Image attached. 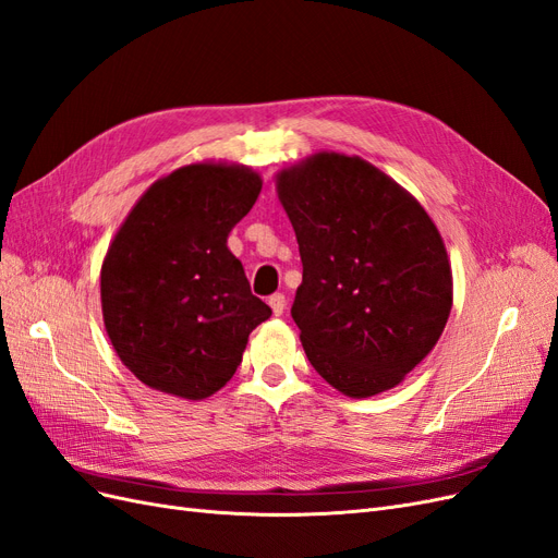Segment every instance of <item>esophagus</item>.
Listing matches in <instances>:
<instances>
[{
	"mask_svg": "<svg viewBox=\"0 0 558 558\" xmlns=\"http://www.w3.org/2000/svg\"><path fill=\"white\" fill-rule=\"evenodd\" d=\"M269 307H272V314L275 316H281L283 314V310H286V295L283 293H275V295H269Z\"/></svg>",
	"mask_w": 558,
	"mask_h": 558,
	"instance_id": "1",
	"label": "esophagus"
}]
</instances>
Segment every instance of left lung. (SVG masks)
Wrapping results in <instances>:
<instances>
[{
	"label": "left lung",
	"mask_w": 558,
	"mask_h": 558,
	"mask_svg": "<svg viewBox=\"0 0 558 558\" xmlns=\"http://www.w3.org/2000/svg\"><path fill=\"white\" fill-rule=\"evenodd\" d=\"M302 260L291 316L337 391L398 386L440 340L451 265L426 209L359 156L316 154L277 174Z\"/></svg>",
	"instance_id": "1"
}]
</instances>
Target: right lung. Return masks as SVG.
Returning <instances> with one entry per match:
<instances>
[{
    "label": "right lung",
    "mask_w": 558,
    "mask_h": 558,
    "mask_svg": "<svg viewBox=\"0 0 558 558\" xmlns=\"http://www.w3.org/2000/svg\"><path fill=\"white\" fill-rule=\"evenodd\" d=\"M260 189L244 165H185L150 185L116 232L99 281L105 328L118 359L156 391L209 398L272 316L228 248Z\"/></svg>",
    "instance_id": "obj_1"
}]
</instances>
